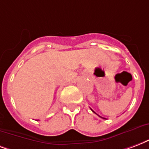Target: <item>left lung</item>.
<instances>
[{"label": "left lung", "mask_w": 149, "mask_h": 149, "mask_svg": "<svg viewBox=\"0 0 149 149\" xmlns=\"http://www.w3.org/2000/svg\"><path fill=\"white\" fill-rule=\"evenodd\" d=\"M91 111H92V110H91ZM93 112H94V113H95V111H93ZM95 114H96V113H95ZM104 119H105V118H104Z\"/></svg>", "instance_id": "left-lung-1"}]
</instances>
